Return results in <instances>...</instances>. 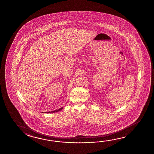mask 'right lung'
Here are the masks:
<instances>
[{
  "instance_id": "right-lung-1",
  "label": "right lung",
  "mask_w": 154,
  "mask_h": 154,
  "mask_svg": "<svg viewBox=\"0 0 154 154\" xmlns=\"http://www.w3.org/2000/svg\"><path fill=\"white\" fill-rule=\"evenodd\" d=\"M62 108H60V109H58V110H56L53 111H51V112H45V113H52V112H57V111H60L62 110L63 109ZM43 113V112H42Z\"/></svg>"
}]
</instances>
